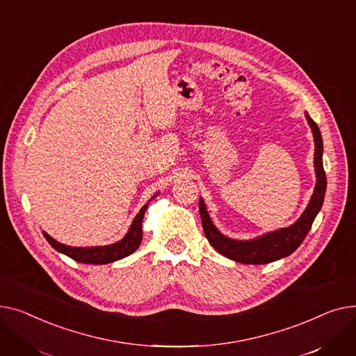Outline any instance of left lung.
<instances>
[{"label": "left lung", "mask_w": 356, "mask_h": 356, "mask_svg": "<svg viewBox=\"0 0 356 356\" xmlns=\"http://www.w3.org/2000/svg\"><path fill=\"white\" fill-rule=\"evenodd\" d=\"M306 120L313 134L315 140V172H316V185L313 194L309 200L307 207L305 208L303 214L289 227L268 232L252 240H236L224 236L220 229L213 224L210 214L207 211V205L202 198H200V214L202 221L204 234L217 252L224 257L234 260L243 264H266L280 260L283 257L290 256L295 250L302 244L305 237L307 236L309 229L315 221L318 213L321 211L325 193H326V175L323 170V140L318 124L313 122L307 112H305Z\"/></svg>", "instance_id": "obj_1"}]
</instances>
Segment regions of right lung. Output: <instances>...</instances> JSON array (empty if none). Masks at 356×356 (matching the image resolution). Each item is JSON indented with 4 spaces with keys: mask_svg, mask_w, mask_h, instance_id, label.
<instances>
[{
    "mask_svg": "<svg viewBox=\"0 0 356 356\" xmlns=\"http://www.w3.org/2000/svg\"><path fill=\"white\" fill-rule=\"evenodd\" d=\"M159 193H156L148 202H146L140 211L138 213V216L135 217V220L132 221L128 233L124 234V237L113 244H108V245H96V247H72V245H66L63 243H58L57 240H54L53 237H50L46 232H43V236L46 237V240L50 243V245L57 250L58 253H63L69 256L70 259L79 261V263H85V264H108V263H113L118 261L123 257H128L129 254H132L135 250L140 245L142 241V222H143V216L146 208H148L149 202L158 195Z\"/></svg>",
    "mask_w": 356,
    "mask_h": 356,
    "instance_id": "obj_1",
    "label": "right lung"
}]
</instances>
